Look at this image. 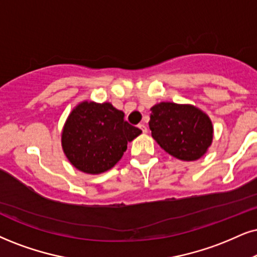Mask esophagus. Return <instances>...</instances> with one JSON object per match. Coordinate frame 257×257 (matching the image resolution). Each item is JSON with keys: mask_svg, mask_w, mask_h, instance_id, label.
I'll return each mask as SVG.
<instances>
[{"mask_svg": "<svg viewBox=\"0 0 257 257\" xmlns=\"http://www.w3.org/2000/svg\"><path fill=\"white\" fill-rule=\"evenodd\" d=\"M138 127L142 130V132H143V134H148V127H147V125H144V123H139Z\"/></svg>", "mask_w": 257, "mask_h": 257, "instance_id": "1", "label": "esophagus"}]
</instances>
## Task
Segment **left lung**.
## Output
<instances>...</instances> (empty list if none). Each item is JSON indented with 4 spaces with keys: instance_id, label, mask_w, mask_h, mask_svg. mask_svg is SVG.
Returning a JSON list of instances; mask_svg holds the SVG:
<instances>
[{
    "instance_id": "8db88e82",
    "label": "left lung",
    "mask_w": 257,
    "mask_h": 257,
    "mask_svg": "<svg viewBox=\"0 0 257 257\" xmlns=\"http://www.w3.org/2000/svg\"><path fill=\"white\" fill-rule=\"evenodd\" d=\"M151 136L166 153L181 161H196L213 141L210 116L189 103L160 102L150 108Z\"/></svg>"
}]
</instances>
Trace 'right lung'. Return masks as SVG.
I'll return each instance as SVG.
<instances>
[{
	"label": "right lung",
	"instance_id": "obj_1",
	"mask_svg": "<svg viewBox=\"0 0 257 257\" xmlns=\"http://www.w3.org/2000/svg\"><path fill=\"white\" fill-rule=\"evenodd\" d=\"M141 134L112 103L82 101L63 126L62 148L76 169L99 175L112 169L121 160L128 142Z\"/></svg>",
	"mask_w": 257,
	"mask_h": 257
}]
</instances>
